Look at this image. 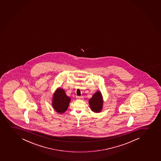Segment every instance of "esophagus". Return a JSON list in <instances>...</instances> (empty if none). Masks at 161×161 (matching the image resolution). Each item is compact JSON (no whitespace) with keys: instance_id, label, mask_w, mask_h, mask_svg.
I'll return each mask as SVG.
<instances>
[{"instance_id":"1","label":"esophagus","mask_w":161,"mask_h":161,"mask_svg":"<svg viewBox=\"0 0 161 161\" xmlns=\"http://www.w3.org/2000/svg\"><path fill=\"white\" fill-rule=\"evenodd\" d=\"M76 99H82V98H83V97H80V96H76Z\"/></svg>"}]
</instances>
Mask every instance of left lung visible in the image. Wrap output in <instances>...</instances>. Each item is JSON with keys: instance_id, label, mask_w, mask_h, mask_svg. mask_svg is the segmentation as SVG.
<instances>
[{"instance_id": "left-lung-1", "label": "left lung", "mask_w": 161, "mask_h": 161, "mask_svg": "<svg viewBox=\"0 0 161 161\" xmlns=\"http://www.w3.org/2000/svg\"><path fill=\"white\" fill-rule=\"evenodd\" d=\"M91 110L95 113H99L103 109V99L101 92L97 91L89 100Z\"/></svg>"}]
</instances>
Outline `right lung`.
<instances>
[{"instance_id": "1", "label": "right lung", "mask_w": 161, "mask_h": 161, "mask_svg": "<svg viewBox=\"0 0 161 161\" xmlns=\"http://www.w3.org/2000/svg\"><path fill=\"white\" fill-rule=\"evenodd\" d=\"M71 99L62 88H58L53 94L52 107L57 113L63 114L68 109Z\"/></svg>"}]
</instances>
